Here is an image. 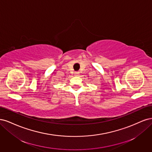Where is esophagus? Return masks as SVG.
<instances>
[{
    "instance_id": "1",
    "label": "esophagus",
    "mask_w": 152,
    "mask_h": 152,
    "mask_svg": "<svg viewBox=\"0 0 152 152\" xmlns=\"http://www.w3.org/2000/svg\"><path fill=\"white\" fill-rule=\"evenodd\" d=\"M79 74V73L78 72H75V75H78Z\"/></svg>"
}]
</instances>
